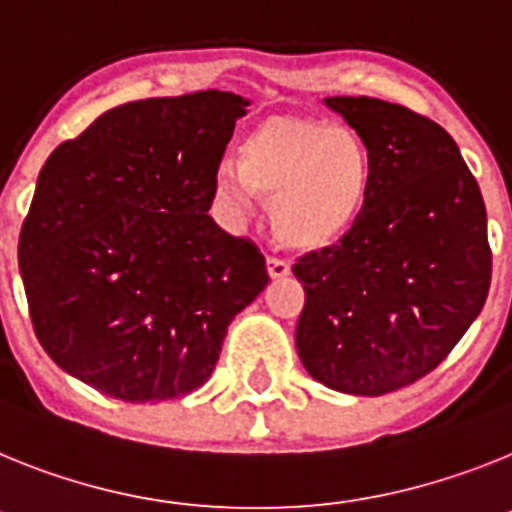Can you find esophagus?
Here are the masks:
<instances>
[{
	"label": "esophagus",
	"mask_w": 512,
	"mask_h": 512,
	"mask_svg": "<svg viewBox=\"0 0 512 512\" xmlns=\"http://www.w3.org/2000/svg\"><path fill=\"white\" fill-rule=\"evenodd\" d=\"M268 273L270 278H286L291 273V262L281 260V257H268Z\"/></svg>",
	"instance_id": "34e87169"
}]
</instances>
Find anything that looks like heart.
<instances>
[{"label":"heart","mask_w":512,"mask_h":512,"mask_svg":"<svg viewBox=\"0 0 512 512\" xmlns=\"http://www.w3.org/2000/svg\"><path fill=\"white\" fill-rule=\"evenodd\" d=\"M373 159L350 128L299 118H270L237 146V164L213 170L211 190L231 221L247 219L257 193L270 195L275 237L317 250L350 231L371 198Z\"/></svg>","instance_id":"heart-1"}]
</instances>
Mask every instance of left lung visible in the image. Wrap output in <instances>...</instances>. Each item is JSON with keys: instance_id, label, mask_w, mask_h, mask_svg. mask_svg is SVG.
<instances>
[{"instance_id": "obj_1", "label": "left lung", "mask_w": 512, "mask_h": 512, "mask_svg": "<svg viewBox=\"0 0 512 512\" xmlns=\"http://www.w3.org/2000/svg\"><path fill=\"white\" fill-rule=\"evenodd\" d=\"M324 102L371 149L373 185L348 234L293 265L296 350L319 384L381 397L433 371L482 311L487 211L446 128L376 97Z\"/></svg>"}]
</instances>
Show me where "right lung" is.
<instances>
[{"label": "right lung", "instance_id": "1", "mask_svg": "<svg viewBox=\"0 0 512 512\" xmlns=\"http://www.w3.org/2000/svg\"><path fill=\"white\" fill-rule=\"evenodd\" d=\"M250 102L206 90L102 113L53 149L17 260L51 361L121 402L206 384L265 257L208 216L213 170Z\"/></svg>", "mask_w": 512, "mask_h": 512}]
</instances>
